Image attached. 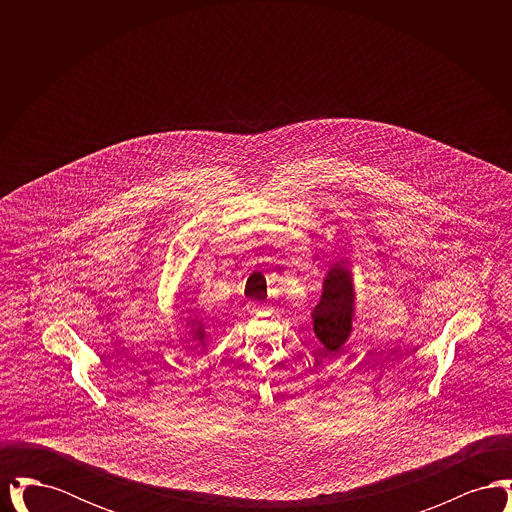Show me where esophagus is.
<instances>
[{"mask_svg":"<svg viewBox=\"0 0 512 512\" xmlns=\"http://www.w3.org/2000/svg\"><path fill=\"white\" fill-rule=\"evenodd\" d=\"M249 313H251V315H261V313H265V307H263V305L253 303V305L249 307Z\"/></svg>","mask_w":512,"mask_h":512,"instance_id":"1","label":"esophagus"}]
</instances>
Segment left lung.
<instances>
[{
    "mask_svg": "<svg viewBox=\"0 0 512 512\" xmlns=\"http://www.w3.org/2000/svg\"><path fill=\"white\" fill-rule=\"evenodd\" d=\"M351 274L345 263H336L324 280V292L313 311V328L324 355L336 353L351 334L353 301Z\"/></svg>",
    "mask_w": 512,
    "mask_h": 512,
    "instance_id": "obj_1",
    "label": "left lung"
}]
</instances>
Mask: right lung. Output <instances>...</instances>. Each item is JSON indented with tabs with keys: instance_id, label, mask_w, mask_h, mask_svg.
Here are the masks:
<instances>
[{
	"instance_id": "add662e5",
	"label": "right lung",
	"mask_w": 512,
	"mask_h": 512,
	"mask_svg": "<svg viewBox=\"0 0 512 512\" xmlns=\"http://www.w3.org/2000/svg\"><path fill=\"white\" fill-rule=\"evenodd\" d=\"M197 334H199V336H201V338H203V332H201V328H199V330H197Z\"/></svg>"
}]
</instances>
